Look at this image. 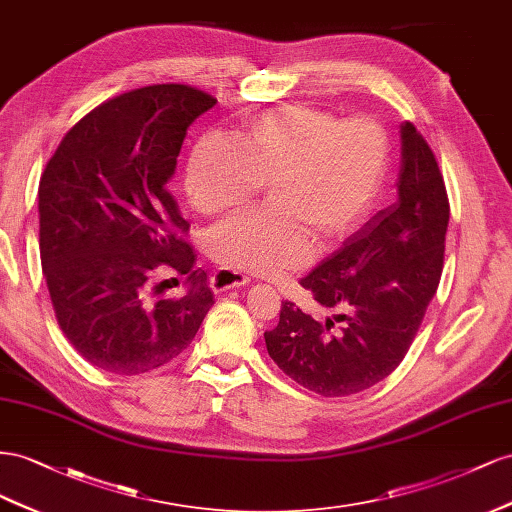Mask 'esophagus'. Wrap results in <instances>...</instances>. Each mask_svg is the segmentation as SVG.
Here are the masks:
<instances>
[{
	"label": "esophagus",
	"mask_w": 512,
	"mask_h": 512,
	"mask_svg": "<svg viewBox=\"0 0 512 512\" xmlns=\"http://www.w3.org/2000/svg\"><path fill=\"white\" fill-rule=\"evenodd\" d=\"M246 283H251V279H248L246 274L238 272V270H231V268H218L212 279H210V287L214 291H225V289H231V287H242Z\"/></svg>",
	"instance_id": "esophagus-1"
}]
</instances>
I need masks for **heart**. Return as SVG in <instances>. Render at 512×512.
Returning <instances> with one entry per match:
<instances>
[{
  "label": "heart",
  "instance_id": "1",
  "mask_svg": "<svg viewBox=\"0 0 512 512\" xmlns=\"http://www.w3.org/2000/svg\"><path fill=\"white\" fill-rule=\"evenodd\" d=\"M388 173V137L373 120H345L315 107L255 115L240 145L203 137L186 165V191L203 214L251 201L264 184L272 206L227 218L210 231L214 261L255 274L309 264L317 240H347L377 208Z\"/></svg>",
  "mask_w": 512,
  "mask_h": 512
}]
</instances>
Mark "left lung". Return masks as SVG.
I'll return each instance as SVG.
<instances>
[{
	"instance_id": "obj_1",
	"label": "left lung",
	"mask_w": 512,
	"mask_h": 512,
	"mask_svg": "<svg viewBox=\"0 0 512 512\" xmlns=\"http://www.w3.org/2000/svg\"><path fill=\"white\" fill-rule=\"evenodd\" d=\"M399 199L300 281L337 315L313 319L281 304L268 330L270 358L321 397H349L399 367L435 296L444 268L448 195L429 143L401 124Z\"/></svg>"
}]
</instances>
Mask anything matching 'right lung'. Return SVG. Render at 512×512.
<instances>
[{
    "label": "right lung",
    "mask_w": 512,
    "mask_h": 512,
    "mask_svg": "<svg viewBox=\"0 0 512 512\" xmlns=\"http://www.w3.org/2000/svg\"><path fill=\"white\" fill-rule=\"evenodd\" d=\"M216 98L148 85L72 126L38 186L40 261L66 339L96 369L139 375L178 358L214 304L193 270L188 225L167 182L191 126ZM187 276L180 299H154L155 276ZM167 283V281H163Z\"/></svg>",
    "instance_id": "1"
}]
</instances>
